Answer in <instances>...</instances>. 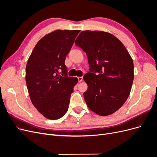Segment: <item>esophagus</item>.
Segmentation results:
<instances>
[{"mask_svg":"<svg viewBox=\"0 0 157 157\" xmlns=\"http://www.w3.org/2000/svg\"><path fill=\"white\" fill-rule=\"evenodd\" d=\"M77 78H78V82H81L83 80V77H78Z\"/></svg>","mask_w":157,"mask_h":157,"instance_id":"obj_1","label":"esophagus"}]
</instances>
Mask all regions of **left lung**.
I'll use <instances>...</instances> for the list:
<instances>
[{"label":"left lung","mask_w":157,"mask_h":157,"mask_svg":"<svg viewBox=\"0 0 157 157\" xmlns=\"http://www.w3.org/2000/svg\"><path fill=\"white\" fill-rule=\"evenodd\" d=\"M75 43L86 52L90 67L84 76L87 106L98 115H111L129 96L134 76L132 58L124 44L107 32L83 31Z\"/></svg>","instance_id":"obj_1"}]
</instances>
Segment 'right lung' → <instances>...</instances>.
<instances>
[{
    "label": "right lung",
    "instance_id": "add662e5",
    "mask_svg": "<svg viewBox=\"0 0 157 157\" xmlns=\"http://www.w3.org/2000/svg\"><path fill=\"white\" fill-rule=\"evenodd\" d=\"M80 30H55L37 42L28 59L25 81L31 101L41 115L50 120L62 117L68 110L71 94L78 82L66 74V56Z\"/></svg>",
    "mask_w": 157,
    "mask_h": 157
}]
</instances>
